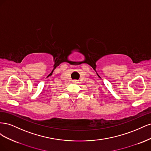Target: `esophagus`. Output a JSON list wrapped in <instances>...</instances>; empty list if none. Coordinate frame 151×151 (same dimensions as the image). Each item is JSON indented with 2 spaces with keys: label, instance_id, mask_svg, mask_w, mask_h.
<instances>
[{
  "label": "esophagus",
  "instance_id": "34e87169",
  "mask_svg": "<svg viewBox=\"0 0 151 151\" xmlns=\"http://www.w3.org/2000/svg\"><path fill=\"white\" fill-rule=\"evenodd\" d=\"M72 83H74V84H76V83H78V81H77V80H73L72 81Z\"/></svg>",
  "mask_w": 151,
  "mask_h": 151
}]
</instances>
